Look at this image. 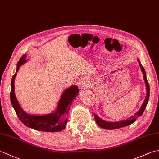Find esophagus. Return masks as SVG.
<instances>
[{"mask_svg": "<svg viewBox=\"0 0 159 159\" xmlns=\"http://www.w3.org/2000/svg\"><path fill=\"white\" fill-rule=\"evenodd\" d=\"M77 84H78V86L80 89H84L89 86V81L87 80V79L84 78H80L78 80V82H77Z\"/></svg>", "mask_w": 159, "mask_h": 159, "instance_id": "obj_1", "label": "esophagus"}]
</instances>
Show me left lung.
Listing matches in <instances>:
<instances>
[{"label":"left lung","mask_w":159,"mask_h":159,"mask_svg":"<svg viewBox=\"0 0 159 159\" xmlns=\"http://www.w3.org/2000/svg\"><path fill=\"white\" fill-rule=\"evenodd\" d=\"M140 68H141V70L142 71V73L143 75V79H144V81L146 83V97L144 102H143V104L141 108L139 110V111L135 113V115L131 116L130 118H129L128 119L124 120L123 121H118V122H108L101 119L100 118L98 117L96 114H94L95 116V120L96 123L99 125V127L104 129H115L118 128H120V127H123L125 126H128V125H130L132 123H134L135 121V120L137 119V118L139 116H141L142 115L143 112H144V110L146 108V107L147 106L148 102L149 99V95H150V86H149V83L148 82L147 78H146V72L145 70L143 68L142 65L140 63L139 60H138Z\"/></svg>","instance_id":"left-lung-1"}]
</instances>
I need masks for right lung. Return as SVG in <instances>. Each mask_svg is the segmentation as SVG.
<instances>
[{
	"label": "right lung",
	"mask_w": 159,
	"mask_h": 159,
	"mask_svg": "<svg viewBox=\"0 0 159 159\" xmlns=\"http://www.w3.org/2000/svg\"><path fill=\"white\" fill-rule=\"evenodd\" d=\"M25 55H22L17 64V70L13 75L11 83L10 98L12 106L21 122L25 126L37 131L47 132H57L64 129L68 121V112L71 106L72 102L79 93L78 87L73 85L66 89L63 93L58 103L57 109L53 113L46 115H30L21 108L15 95L14 81L17 72L20 66L26 62Z\"/></svg>",
	"instance_id": "add662e5"
}]
</instances>
